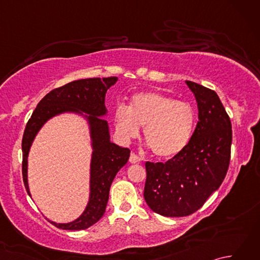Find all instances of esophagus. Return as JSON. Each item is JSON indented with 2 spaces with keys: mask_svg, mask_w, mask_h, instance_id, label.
Masks as SVG:
<instances>
[{
  "mask_svg": "<svg viewBox=\"0 0 260 260\" xmlns=\"http://www.w3.org/2000/svg\"><path fill=\"white\" fill-rule=\"evenodd\" d=\"M140 161H142V158L137 155V154H135L134 152H132L131 153V156H129V162L131 163H137V162H140Z\"/></svg>",
  "mask_w": 260,
  "mask_h": 260,
  "instance_id": "34e87169",
  "label": "esophagus"
}]
</instances>
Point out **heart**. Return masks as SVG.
Here are the masks:
<instances>
[{"mask_svg": "<svg viewBox=\"0 0 260 260\" xmlns=\"http://www.w3.org/2000/svg\"><path fill=\"white\" fill-rule=\"evenodd\" d=\"M115 125L124 140L143 135L154 155L170 158L184 150L194 128V112L189 104L157 92L137 93L129 107L118 105Z\"/></svg>", "mask_w": 260, "mask_h": 260, "instance_id": "1", "label": "heart"}]
</instances>
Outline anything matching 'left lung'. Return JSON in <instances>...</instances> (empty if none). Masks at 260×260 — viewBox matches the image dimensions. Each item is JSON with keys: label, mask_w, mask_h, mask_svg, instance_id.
<instances>
[{"label": "left lung", "mask_w": 260, "mask_h": 260, "mask_svg": "<svg viewBox=\"0 0 260 260\" xmlns=\"http://www.w3.org/2000/svg\"><path fill=\"white\" fill-rule=\"evenodd\" d=\"M194 93L199 121L189 144L167 162H146L144 199L164 217H186L200 209L223 182L230 163L233 129L214 90L186 80Z\"/></svg>", "instance_id": "8db88e82"}]
</instances>
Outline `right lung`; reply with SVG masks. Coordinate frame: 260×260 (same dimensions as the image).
<instances>
[{"label": "right lung", "instance_id": "1", "mask_svg": "<svg viewBox=\"0 0 260 260\" xmlns=\"http://www.w3.org/2000/svg\"><path fill=\"white\" fill-rule=\"evenodd\" d=\"M117 81V77L88 78L71 81L58 87L43 97L27 120L22 139V176L27 194L30 196L26 179V157L38 131L45 121L62 112H81L89 114L93 153L91 158L90 200L80 217L70 223H54L59 229L84 230L95 224L106 209L109 189L118 171L128 161L129 148L119 147L109 142L105 93Z\"/></svg>", "mask_w": 260, "mask_h": 260}]
</instances>
